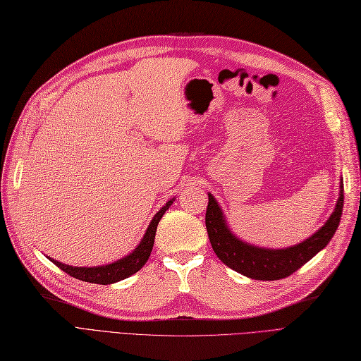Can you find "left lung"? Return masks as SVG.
<instances>
[{
	"label": "left lung",
	"mask_w": 361,
	"mask_h": 361,
	"mask_svg": "<svg viewBox=\"0 0 361 361\" xmlns=\"http://www.w3.org/2000/svg\"><path fill=\"white\" fill-rule=\"evenodd\" d=\"M339 188V197L327 222L305 241L285 249L259 247L240 240L229 229L216 197L208 193L205 226L214 253L229 269L255 281H279V279L290 276L321 252L333 238L343 210L342 181Z\"/></svg>",
	"instance_id": "left-lung-1"
}]
</instances>
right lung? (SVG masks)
Segmentation results:
<instances>
[{
    "label": "right lung",
    "instance_id": "obj_1",
    "mask_svg": "<svg viewBox=\"0 0 361 361\" xmlns=\"http://www.w3.org/2000/svg\"><path fill=\"white\" fill-rule=\"evenodd\" d=\"M173 197L169 200L165 207H161L160 210L154 214V217L151 219V222L145 231V234L141 240V243L137 244L135 250L132 253L127 255V257L106 264V265H96V267H73V265H67L63 262H58L52 258H49L56 267H60L63 271L67 274H71L72 277L79 279V281L90 282V283H99V285H111L115 282L124 281L126 277H129L139 271L145 265L148 261L151 250H153V244H154V237H156V231L157 225L160 222V219L164 217L168 208L172 205Z\"/></svg>",
    "mask_w": 361,
    "mask_h": 361
}]
</instances>
